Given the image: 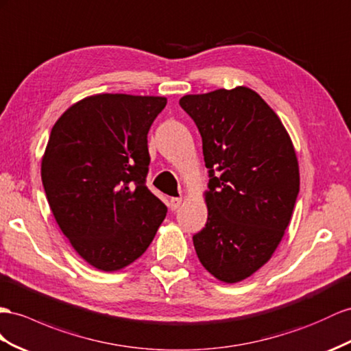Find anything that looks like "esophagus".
I'll use <instances>...</instances> for the list:
<instances>
[{
	"label": "esophagus",
	"mask_w": 351,
	"mask_h": 351,
	"mask_svg": "<svg viewBox=\"0 0 351 351\" xmlns=\"http://www.w3.org/2000/svg\"><path fill=\"white\" fill-rule=\"evenodd\" d=\"M181 203H182L181 197H172V199H170V202H169V206H170V209H172V210H176L179 206H181Z\"/></svg>",
	"instance_id": "esophagus-1"
}]
</instances>
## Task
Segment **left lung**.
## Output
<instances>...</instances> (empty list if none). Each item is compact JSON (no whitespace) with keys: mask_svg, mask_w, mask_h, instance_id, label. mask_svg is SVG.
Returning a JSON list of instances; mask_svg holds the SVG:
<instances>
[{"mask_svg":"<svg viewBox=\"0 0 351 351\" xmlns=\"http://www.w3.org/2000/svg\"><path fill=\"white\" fill-rule=\"evenodd\" d=\"M199 128L210 169L206 227L193 237L202 265L223 283L256 273L280 245L300 193V166L282 120L237 86L179 101ZM219 169L215 177L213 169Z\"/></svg>","mask_w":351,"mask_h":351,"instance_id":"left-lung-1","label":"left lung"}]
</instances>
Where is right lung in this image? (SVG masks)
Listing matches in <instances>:
<instances>
[{
  "label": "right lung",
  "mask_w": 351,
  "mask_h": 351,
  "mask_svg": "<svg viewBox=\"0 0 351 351\" xmlns=\"http://www.w3.org/2000/svg\"><path fill=\"white\" fill-rule=\"evenodd\" d=\"M166 104L163 96L92 95L51 129L41 160L49 206L75 252L101 271L136 261L166 218L145 185L147 134Z\"/></svg>",
  "instance_id": "right-lung-1"
}]
</instances>
